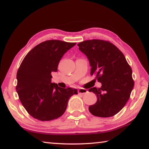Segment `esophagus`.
Wrapping results in <instances>:
<instances>
[{
  "label": "esophagus",
  "instance_id": "obj_1",
  "mask_svg": "<svg viewBox=\"0 0 149 149\" xmlns=\"http://www.w3.org/2000/svg\"><path fill=\"white\" fill-rule=\"evenodd\" d=\"M87 92H88V91L87 89H84V88H80V89L77 90V93L81 95L85 94V93H87Z\"/></svg>",
  "mask_w": 149,
  "mask_h": 149
}]
</instances>
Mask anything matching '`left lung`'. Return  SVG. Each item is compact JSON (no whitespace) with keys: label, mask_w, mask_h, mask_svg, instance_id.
<instances>
[{"label":"left lung","mask_w":149,"mask_h":149,"mask_svg":"<svg viewBox=\"0 0 149 149\" xmlns=\"http://www.w3.org/2000/svg\"><path fill=\"white\" fill-rule=\"evenodd\" d=\"M86 55L91 68L102 84L100 88H91L97 101L89 107V112L98 117L108 118L116 114L129 100L134 86L132 70L119 49L108 41L87 40L77 44Z\"/></svg>","instance_id":"left-lung-1"}]
</instances>
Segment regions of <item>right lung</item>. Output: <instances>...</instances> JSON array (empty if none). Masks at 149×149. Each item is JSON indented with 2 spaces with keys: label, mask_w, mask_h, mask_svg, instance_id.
Here are the masks:
<instances>
[{
  "label": "right lung",
  "mask_w": 149,
  "mask_h": 149,
  "mask_svg": "<svg viewBox=\"0 0 149 149\" xmlns=\"http://www.w3.org/2000/svg\"><path fill=\"white\" fill-rule=\"evenodd\" d=\"M76 44L49 40L35 46L27 54L17 72L16 91L29 115L40 121L61 116L68 101L77 90L60 87L51 83V72H56L63 55Z\"/></svg>",
  "instance_id": "right-lung-1"
}]
</instances>
